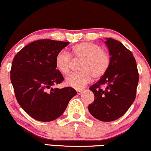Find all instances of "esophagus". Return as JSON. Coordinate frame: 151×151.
<instances>
[{"mask_svg":"<svg viewBox=\"0 0 151 151\" xmlns=\"http://www.w3.org/2000/svg\"><path fill=\"white\" fill-rule=\"evenodd\" d=\"M83 90H77V93L78 94V95H81V94L83 93Z\"/></svg>","mask_w":151,"mask_h":151,"instance_id":"34e87169","label":"esophagus"}]
</instances>
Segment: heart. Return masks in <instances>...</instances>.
Wrapping results in <instances>:
<instances>
[{
  "label": "heart",
  "instance_id": "obj_1",
  "mask_svg": "<svg viewBox=\"0 0 151 151\" xmlns=\"http://www.w3.org/2000/svg\"><path fill=\"white\" fill-rule=\"evenodd\" d=\"M72 58L82 59L79 73L70 74L65 78L68 86L81 89L92 81L93 77L97 79L102 77L109 70L111 64V56L104 50L100 44L93 42H81L73 46L70 52L61 51L56 54L55 64L61 73L68 74L72 64Z\"/></svg>",
  "mask_w": 151,
  "mask_h": 151
}]
</instances>
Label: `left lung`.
Masks as SVG:
<instances>
[{
  "instance_id": "left-lung-1",
  "label": "left lung",
  "mask_w": 151,
  "mask_h": 151,
  "mask_svg": "<svg viewBox=\"0 0 151 151\" xmlns=\"http://www.w3.org/2000/svg\"><path fill=\"white\" fill-rule=\"evenodd\" d=\"M106 40L111 64L107 72L90 87L95 100L88 110L100 121L111 122L124 114L135 100L139 71L132 51L117 40Z\"/></svg>"
}]
</instances>
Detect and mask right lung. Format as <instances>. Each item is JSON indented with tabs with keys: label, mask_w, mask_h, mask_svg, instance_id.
<instances>
[{
	"label": "right lung",
	"mask_w": 151,
	"mask_h": 151,
	"mask_svg": "<svg viewBox=\"0 0 151 151\" xmlns=\"http://www.w3.org/2000/svg\"><path fill=\"white\" fill-rule=\"evenodd\" d=\"M69 44L51 40L35 41L15 55L10 80L20 107L31 117L51 122L64 112L69 101L77 94L73 88H52L64 80L56 69V54Z\"/></svg>",
	"instance_id": "right-lung-1"
}]
</instances>
